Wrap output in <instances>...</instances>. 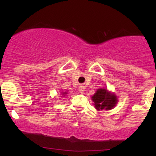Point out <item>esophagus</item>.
I'll return each mask as SVG.
<instances>
[{
  "mask_svg": "<svg viewBox=\"0 0 156 156\" xmlns=\"http://www.w3.org/2000/svg\"><path fill=\"white\" fill-rule=\"evenodd\" d=\"M78 90L80 91V93H83L84 92V86H79V87H78Z\"/></svg>",
  "mask_w": 156,
  "mask_h": 156,
  "instance_id": "obj_1",
  "label": "esophagus"
}]
</instances>
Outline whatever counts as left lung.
Here are the masks:
<instances>
[{
    "mask_svg": "<svg viewBox=\"0 0 156 156\" xmlns=\"http://www.w3.org/2000/svg\"><path fill=\"white\" fill-rule=\"evenodd\" d=\"M91 100L94 103V106L97 110H110L114 108L118 103L117 97L104 88L97 90L91 97Z\"/></svg>",
    "mask_w": 156,
    "mask_h": 156,
    "instance_id": "8db88e82",
    "label": "left lung"
}]
</instances>
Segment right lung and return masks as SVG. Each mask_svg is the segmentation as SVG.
I'll return each mask as SVG.
<instances>
[{
	"mask_svg": "<svg viewBox=\"0 0 156 156\" xmlns=\"http://www.w3.org/2000/svg\"><path fill=\"white\" fill-rule=\"evenodd\" d=\"M62 94H63V95H64V94H66L67 92H62Z\"/></svg>",
	"mask_w": 156,
	"mask_h": 156,
	"instance_id": "1",
	"label": "right lung"
}]
</instances>
